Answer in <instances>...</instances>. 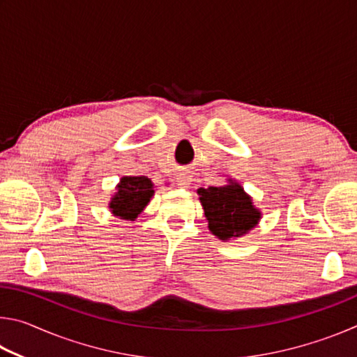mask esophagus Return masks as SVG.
<instances>
[{
    "label": "esophagus",
    "instance_id": "34e87169",
    "mask_svg": "<svg viewBox=\"0 0 357 357\" xmlns=\"http://www.w3.org/2000/svg\"><path fill=\"white\" fill-rule=\"evenodd\" d=\"M176 183H178L179 187H184V189H185V187L190 185L192 178L187 173H179L178 178H176Z\"/></svg>",
    "mask_w": 357,
    "mask_h": 357
}]
</instances>
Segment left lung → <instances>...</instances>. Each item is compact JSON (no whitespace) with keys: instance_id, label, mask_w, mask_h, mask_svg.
I'll return each mask as SVG.
<instances>
[{"instance_id":"8db88e82","label":"left lung","mask_w":357,"mask_h":357,"mask_svg":"<svg viewBox=\"0 0 357 357\" xmlns=\"http://www.w3.org/2000/svg\"><path fill=\"white\" fill-rule=\"evenodd\" d=\"M197 193L200 195L209 231L220 241L244 236L261 219V213L253 206L250 195L233 179L220 187H200Z\"/></svg>"}]
</instances>
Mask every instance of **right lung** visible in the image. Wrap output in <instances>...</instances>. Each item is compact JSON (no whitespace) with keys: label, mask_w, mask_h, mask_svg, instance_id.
Segmentation results:
<instances>
[{"label":"right lung","mask_w":357,"mask_h":357,"mask_svg":"<svg viewBox=\"0 0 357 357\" xmlns=\"http://www.w3.org/2000/svg\"><path fill=\"white\" fill-rule=\"evenodd\" d=\"M154 195V184L146 176H124L116 185L110 204L112 214L124 220H135Z\"/></svg>","instance_id":"1"}]
</instances>
